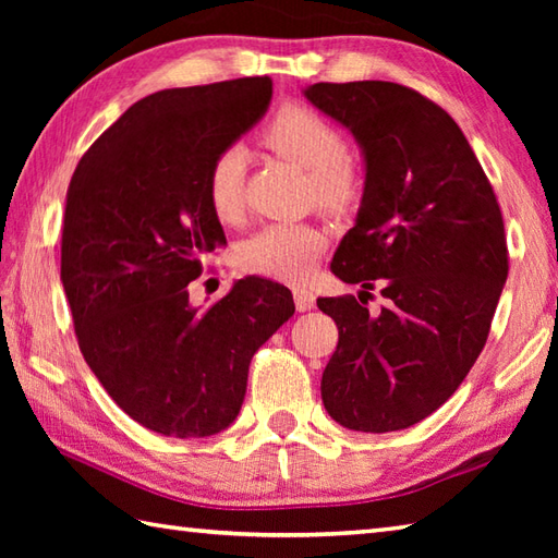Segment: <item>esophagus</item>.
<instances>
[{
  "mask_svg": "<svg viewBox=\"0 0 558 558\" xmlns=\"http://www.w3.org/2000/svg\"><path fill=\"white\" fill-rule=\"evenodd\" d=\"M292 294H294V306H298V312H310V310H314V304H316V294H314L312 290H306V288H294V290H292Z\"/></svg>",
  "mask_w": 558,
  "mask_h": 558,
  "instance_id": "obj_1",
  "label": "esophagus"
}]
</instances>
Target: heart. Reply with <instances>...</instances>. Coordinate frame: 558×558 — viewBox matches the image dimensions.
<instances>
[{
	"mask_svg": "<svg viewBox=\"0 0 558 558\" xmlns=\"http://www.w3.org/2000/svg\"><path fill=\"white\" fill-rule=\"evenodd\" d=\"M264 141L280 158L310 174L316 204L345 210L360 196V177L348 162V144L338 129L316 112L288 105L268 124ZM246 153L230 146L213 160L208 172V204L222 222L240 218L244 206ZM324 248V234L298 222H270L254 232L240 248L242 266L276 280L310 276Z\"/></svg>",
	"mask_w": 558,
	"mask_h": 558,
	"instance_id": "obj_1",
	"label": "heart"
}]
</instances>
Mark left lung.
<instances>
[{
  "label": "left lung",
  "mask_w": 558,
  "mask_h": 558,
  "mask_svg": "<svg viewBox=\"0 0 558 558\" xmlns=\"http://www.w3.org/2000/svg\"><path fill=\"white\" fill-rule=\"evenodd\" d=\"M304 98L364 158L357 218L330 260L361 300H316L338 326L324 408L352 432L408 429L456 393L487 342L508 276L501 208L453 117L417 90L314 83ZM374 287L387 306L369 315Z\"/></svg>",
  "instance_id": "8db88e82"
}]
</instances>
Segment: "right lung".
<instances>
[{
  "label": "right lung",
  "instance_id": "1",
  "mask_svg": "<svg viewBox=\"0 0 558 558\" xmlns=\"http://www.w3.org/2000/svg\"><path fill=\"white\" fill-rule=\"evenodd\" d=\"M268 76L168 88L134 102L81 158L66 192L62 286L83 360L129 417L174 438L236 420L254 352L294 314L292 292L236 280L189 302L225 244L208 172L266 114Z\"/></svg>",
  "mask_w": 558,
  "mask_h": 558
}]
</instances>
